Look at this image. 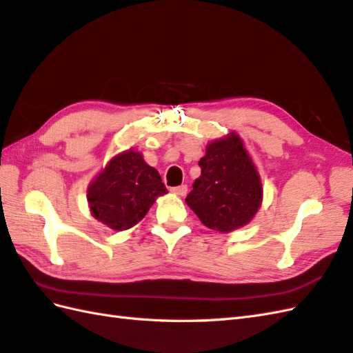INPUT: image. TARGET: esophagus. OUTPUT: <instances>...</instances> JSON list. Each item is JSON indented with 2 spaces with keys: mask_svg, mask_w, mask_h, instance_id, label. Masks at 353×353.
<instances>
[{
  "mask_svg": "<svg viewBox=\"0 0 353 353\" xmlns=\"http://www.w3.org/2000/svg\"><path fill=\"white\" fill-rule=\"evenodd\" d=\"M171 192H174V194H177V196H181V197H185L186 192H188V186H186V185L176 186V188H171Z\"/></svg>",
  "mask_w": 353,
  "mask_h": 353,
  "instance_id": "esophagus-1",
  "label": "esophagus"
}]
</instances>
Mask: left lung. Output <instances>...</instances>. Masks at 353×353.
Returning <instances> with one entry per match:
<instances>
[{
  "label": "left lung",
  "instance_id": "obj_1",
  "mask_svg": "<svg viewBox=\"0 0 353 353\" xmlns=\"http://www.w3.org/2000/svg\"><path fill=\"white\" fill-rule=\"evenodd\" d=\"M199 165L201 174L185 201L200 221L223 234L249 224L262 203V183L241 138L212 141Z\"/></svg>",
  "mask_w": 353,
  "mask_h": 353
}]
</instances>
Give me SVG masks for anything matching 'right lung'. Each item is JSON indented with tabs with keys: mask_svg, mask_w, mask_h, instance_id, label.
I'll use <instances>...</instances> for the list:
<instances>
[{
	"mask_svg": "<svg viewBox=\"0 0 353 353\" xmlns=\"http://www.w3.org/2000/svg\"><path fill=\"white\" fill-rule=\"evenodd\" d=\"M156 168L139 152L127 150L112 157L88 186V203L97 220L114 230L133 228L156 199L167 194Z\"/></svg>",
	"mask_w": 353,
	"mask_h": 353,
	"instance_id": "right-lung-1",
	"label": "right lung"
}]
</instances>
